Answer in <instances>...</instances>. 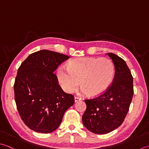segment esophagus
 Wrapping results in <instances>:
<instances>
[{
    "instance_id": "34e87169",
    "label": "esophagus",
    "mask_w": 149,
    "mask_h": 149,
    "mask_svg": "<svg viewBox=\"0 0 149 149\" xmlns=\"http://www.w3.org/2000/svg\"><path fill=\"white\" fill-rule=\"evenodd\" d=\"M81 99L80 98H79V97H78V96H75L74 97V102H78V101H80Z\"/></svg>"
}]
</instances>
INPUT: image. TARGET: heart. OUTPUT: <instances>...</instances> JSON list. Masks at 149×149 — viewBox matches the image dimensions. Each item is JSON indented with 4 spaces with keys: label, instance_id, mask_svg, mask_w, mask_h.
<instances>
[{
    "label": "heart",
    "instance_id": "obj_1",
    "mask_svg": "<svg viewBox=\"0 0 149 149\" xmlns=\"http://www.w3.org/2000/svg\"><path fill=\"white\" fill-rule=\"evenodd\" d=\"M114 66L107 58H80L69 62L67 68H58V81L64 91L71 93L80 84L81 92L97 96L105 92L113 82Z\"/></svg>",
    "mask_w": 149,
    "mask_h": 149
}]
</instances>
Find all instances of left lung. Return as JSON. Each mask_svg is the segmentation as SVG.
<instances>
[{
  "label": "left lung",
  "mask_w": 149,
  "mask_h": 149,
  "mask_svg": "<svg viewBox=\"0 0 149 149\" xmlns=\"http://www.w3.org/2000/svg\"><path fill=\"white\" fill-rule=\"evenodd\" d=\"M107 55L114 65L113 82L101 95L85 100L87 108L82 116L84 126L98 134H107L121 125L134 95L133 77L126 62L114 53Z\"/></svg>",
  "instance_id": "8db88e82"
}]
</instances>
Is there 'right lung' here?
Masks as SVG:
<instances>
[{
	"label": "right lung",
	"mask_w": 149,
	"mask_h": 149,
	"mask_svg": "<svg viewBox=\"0 0 149 149\" xmlns=\"http://www.w3.org/2000/svg\"><path fill=\"white\" fill-rule=\"evenodd\" d=\"M69 58L40 50L29 55L18 69L14 84L17 110L24 123L35 132L50 133L57 129L65 112L74 104L73 95L63 91L53 72Z\"/></svg>",
	"instance_id": "right-lung-1"
}]
</instances>
